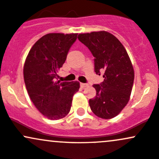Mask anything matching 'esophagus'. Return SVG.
Masks as SVG:
<instances>
[{"label":"esophagus","instance_id":"esophagus-1","mask_svg":"<svg viewBox=\"0 0 159 159\" xmlns=\"http://www.w3.org/2000/svg\"><path fill=\"white\" fill-rule=\"evenodd\" d=\"M89 85L86 84V83H80V87H81L82 89H85L86 87L88 86Z\"/></svg>","mask_w":159,"mask_h":159}]
</instances>
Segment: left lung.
<instances>
[{
  "instance_id": "obj_1",
  "label": "left lung",
  "mask_w": 159,
  "mask_h": 159,
  "mask_svg": "<svg viewBox=\"0 0 159 159\" xmlns=\"http://www.w3.org/2000/svg\"><path fill=\"white\" fill-rule=\"evenodd\" d=\"M78 39L95 57V72L104 70V81L95 84L96 95L89 99L92 111L98 117L111 119L120 114L129 100L134 70L121 42L106 31L81 33Z\"/></svg>"
}]
</instances>
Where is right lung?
<instances>
[{
    "instance_id": "1",
    "label": "right lung",
    "mask_w": 159,
    "mask_h": 159,
    "mask_svg": "<svg viewBox=\"0 0 159 159\" xmlns=\"http://www.w3.org/2000/svg\"><path fill=\"white\" fill-rule=\"evenodd\" d=\"M77 33H49L30 49L24 66L25 87L32 103L47 118L59 120L70 111L73 96L80 83L55 81Z\"/></svg>"
}]
</instances>
